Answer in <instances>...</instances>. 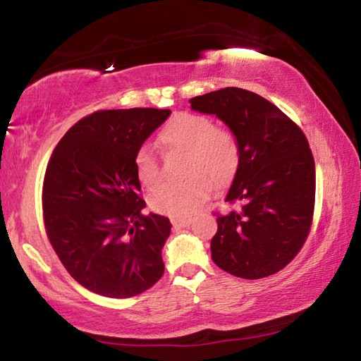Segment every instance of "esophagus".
<instances>
[{
    "instance_id": "1",
    "label": "esophagus",
    "mask_w": 361,
    "mask_h": 361,
    "mask_svg": "<svg viewBox=\"0 0 361 361\" xmlns=\"http://www.w3.org/2000/svg\"><path fill=\"white\" fill-rule=\"evenodd\" d=\"M192 223L191 218H172V224L175 229H180V228H186Z\"/></svg>"
}]
</instances>
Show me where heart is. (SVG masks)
Masks as SVG:
<instances>
[{"instance_id":"obj_1","label":"heart","mask_w":361,"mask_h":361,"mask_svg":"<svg viewBox=\"0 0 361 361\" xmlns=\"http://www.w3.org/2000/svg\"><path fill=\"white\" fill-rule=\"evenodd\" d=\"M159 143L166 149L188 152L183 172L188 178L169 183L151 197V209L173 218L191 216L210 197L212 183L218 188L234 178L240 162V145L228 129L216 127L204 114L180 113L159 132ZM138 181L156 189L164 180L161 164L149 146L138 148L133 156Z\"/></svg>"}]
</instances>
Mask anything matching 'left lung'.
Listing matches in <instances>:
<instances>
[{"mask_svg": "<svg viewBox=\"0 0 361 361\" xmlns=\"http://www.w3.org/2000/svg\"><path fill=\"white\" fill-rule=\"evenodd\" d=\"M189 102L195 111L216 114L240 145L226 195L235 209L216 213L213 262L248 280L282 271L312 226L315 162L307 138L274 103L245 89H219Z\"/></svg>", "mask_w": 361, "mask_h": 361, "instance_id": "8db88e82", "label": "left lung"}]
</instances>
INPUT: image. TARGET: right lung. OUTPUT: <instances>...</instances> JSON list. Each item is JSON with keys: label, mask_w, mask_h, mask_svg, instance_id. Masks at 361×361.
Wrapping results in <instances>:
<instances>
[{"label": "right lung", "mask_w": 361, "mask_h": 361, "mask_svg": "<svg viewBox=\"0 0 361 361\" xmlns=\"http://www.w3.org/2000/svg\"><path fill=\"white\" fill-rule=\"evenodd\" d=\"M170 109H103L65 133L47 162L42 218L49 242L70 276L97 295L124 299L164 274L169 218L143 215L133 167L145 140Z\"/></svg>", "instance_id": "1"}]
</instances>
